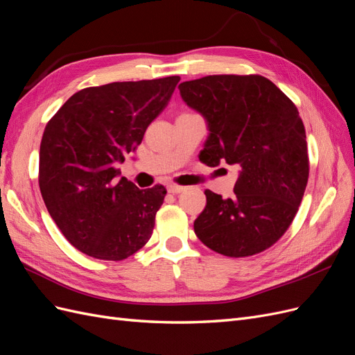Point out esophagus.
Here are the masks:
<instances>
[{
	"instance_id": "obj_1",
	"label": "esophagus",
	"mask_w": 355,
	"mask_h": 355,
	"mask_svg": "<svg viewBox=\"0 0 355 355\" xmlns=\"http://www.w3.org/2000/svg\"><path fill=\"white\" fill-rule=\"evenodd\" d=\"M187 189V187H182V185H175V184H168L167 185V191L170 194H180V192H184Z\"/></svg>"
}]
</instances>
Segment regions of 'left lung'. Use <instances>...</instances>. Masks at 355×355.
Listing matches in <instances>:
<instances>
[{
  "label": "left lung",
  "instance_id": "left-lung-1",
  "mask_svg": "<svg viewBox=\"0 0 355 355\" xmlns=\"http://www.w3.org/2000/svg\"><path fill=\"white\" fill-rule=\"evenodd\" d=\"M179 90L207 121L200 161L240 168L232 198L204 191L197 237L230 257L270 249L293 222L309 176L305 127L295 103L262 75H209L180 83Z\"/></svg>",
  "mask_w": 355,
  "mask_h": 355
}]
</instances>
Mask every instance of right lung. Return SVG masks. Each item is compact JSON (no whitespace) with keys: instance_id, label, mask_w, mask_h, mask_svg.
Here are the masks:
<instances>
[{"instance_id":"right-lung-1","label":"right lung","mask_w":355,"mask_h":355,"mask_svg":"<svg viewBox=\"0 0 355 355\" xmlns=\"http://www.w3.org/2000/svg\"><path fill=\"white\" fill-rule=\"evenodd\" d=\"M180 77L123 81L72 94L42 133L38 184L65 239L102 261H123L151 239L166 188L139 189L118 163L141 145Z\"/></svg>"}]
</instances>
